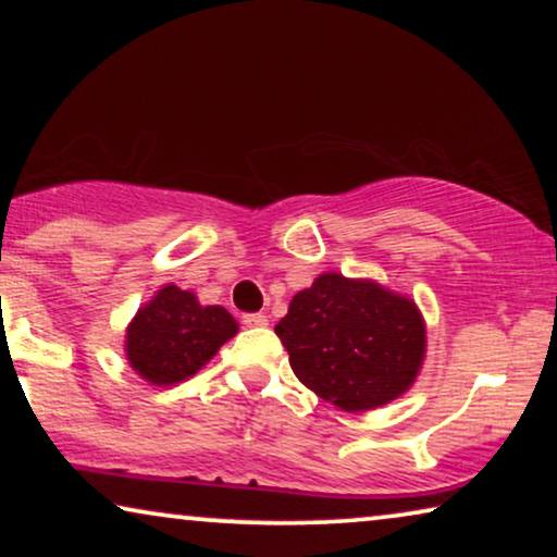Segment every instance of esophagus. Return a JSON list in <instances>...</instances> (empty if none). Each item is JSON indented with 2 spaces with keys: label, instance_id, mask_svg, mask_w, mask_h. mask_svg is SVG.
Segmentation results:
<instances>
[{
  "label": "esophagus",
  "instance_id": "obj_1",
  "mask_svg": "<svg viewBox=\"0 0 557 557\" xmlns=\"http://www.w3.org/2000/svg\"><path fill=\"white\" fill-rule=\"evenodd\" d=\"M243 324H246V326H265V324H269V319H265L263 314H246V317H243Z\"/></svg>",
  "mask_w": 557,
  "mask_h": 557
}]
</instances>
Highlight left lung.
Masks as SVG:
<instances>
[{"instance_id": "1", "label": "left lung", "mask_w": 557, "mask_h": 557, "mask_svg": "<svg viewBox=\"0 0 557 557\" xmlns=\"http://www.w3.org/2000/svg\"><path fill=\"white\" fill-rule=\"evenodd\" d=\"M294 375L347 413L387 406L413 387L425 360L418 304L375 278L319 273L276 324Z\"/></svg>"}]
</instances>
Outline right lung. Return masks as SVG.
<instances>
[{"instance_id":"1","label":"right lung","mask_w":557,"mask_h":557,"mask_svg":"<svg viewBox=\"0 0 557 557\" xmlns=\"http://www.w3.org/2000/svg\"><path fill=\"white\" fill-rule=\"evenodd\" d=\"M235 334L225 307H202L193 292L164 284L128 322L124 355L144 383L170 387L200 372Z\"/></svg>"}]
</instances>
